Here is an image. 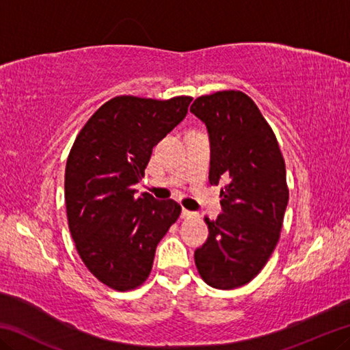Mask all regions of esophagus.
<instances>
[{
	"label": "esophagus",
	"instance_id": "obj_1",
	"mask_svg": "<svg viewBox=\"0 0 350 350\" xmlns=\"http://www.w3.org/2000/svg\"><path fill=\"white\" fill-rule=\"evenodd\" d=\"M194 215H196V213L189 211V210H187V208H182V213H180V216H182L183 219H187V217H191V216H194Z\"/></svg>",
	"mask_w": 350,
	"mask_h": 350
}]
</instances>
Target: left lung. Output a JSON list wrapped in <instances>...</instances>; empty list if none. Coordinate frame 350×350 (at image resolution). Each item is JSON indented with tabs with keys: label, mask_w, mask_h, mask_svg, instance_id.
Here are the masks:
<instances>
[{
	"label": "left lung",
	"mask_w": 350,
	"mask_h": 350,
	"mask_svg": "<svg viewBox=\"0 0 350 350\" xmlns=\"http://www.w3.org/2000/svg\"><path fill=\"white\" fill-rule=\"evenodd\" d=\"M189 111L210 139V183L221 188L222 213L205 217L208 239L194 252L202 280L215 288L244 286L267 262L288 202L286 163L273 131L253 100L221 91L194 100Z\"/></svg>",
	"instance_id": "1"
}]
</instances>
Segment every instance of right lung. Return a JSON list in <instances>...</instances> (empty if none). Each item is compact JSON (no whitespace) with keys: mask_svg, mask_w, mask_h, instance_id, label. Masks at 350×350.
Returning a JSON list of instances; mask_svg holds the SVG:
<instances>
[{"mask_svg":"<svg viewBox=\"0 0 350 350\" xmlns=\"http://www.w3.org/2000/svg\"><path fill=\"white\" fill-rule=\"evenodd\" d=\"M191 97L120 96L100 106L72 145L64 173L69 230L88 270L125 292L150 275L161 239L180 215L173 199L135 196L152 148L185 118Z\"/></svg>","mask_w":350,"mask_h":350,"instance_id":"1","label":"right lung"}]
</instances>
